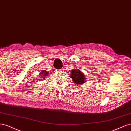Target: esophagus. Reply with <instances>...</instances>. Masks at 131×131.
Instances as JSON below:
<instances>
[{
  "mask_svg": "<svg viewBox=\"0 0 131 131\" xmlns=\"http://www.w3.org/2000/svg\"><path fill=\"white\" fill-rule=\"evenodd\" d=\"M59 71H64V69H60V70H59Z\"/></svg>",
  "mask_w": 131,
  "mask_h": 131,
  "instance_id": "1",
  "label": "esophagus"
}]
</instances>
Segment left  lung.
Returning a JSON list of instances; mask_svg holds the SVG:
<instances>
[{
  "mask_svg": "<svg viewBox=\"0 0 131 131\" xmlns=\"http://www.w3.org/2000/svg\"><path fill=\"white\" fill-rule=\"evenodd\" d=\"M70 77L73 80L74 83L77 85H82L86 82V78L81 71L78 69H74L71 71Z\"/></svg>",
  "mask_w": 131,
  "mask_h": 131,
  "instance_id": "obj_1",
  "label": "left lung"
}]
</instances>
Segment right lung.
I'll list each match as a JSON object with an SVG mask.
<instances>
[{
	"mask_svg": "<svg viewBox=\"0 0 131 131\" xmlns=\"http://www.w3.org/2000/svg\"><path fill=\"white\" fill-rule=\"evenodd\" d=\"M48 73H49L48 72H47L46 70L42 71L40 73L41 74H40L39 77H40V78H42V79H45V78H46V76H47V75H48Z\"/></svg>",
	"mask_w": 131,
	"mask_h": 131,
	"instance_id": "add662e5",
	"label": "right lung"
}]
</instances>
